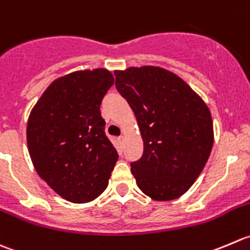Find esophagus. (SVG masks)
Returning a JSON list of instances; mask_svg holds the SVG:
<instances>
[{"instance_id": "esophagus-1", "label": "esophagus", "mask_w": 250, "mask_h": 250, "mask_svg": "<svg viewBox=\"0 0 250 250\" xmlns=\"http://www.w3.org/2000/svg\"><path fill=\"white\" fill-rule=\"evenodd\" d=\"M118 142L120 143V145H124V142H125V137L124 136H120V137H118Z\"/></svg>"}]
</instances>
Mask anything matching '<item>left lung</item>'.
<instances>
[{"label":"left lung","mask_w":250,"mask_h":250,"mask_svg":"<svg viewBox=\"0 0 250 250\" xmlns=\"http://www.w3.org/2000/svg\"><path fill=\"white\" fill-rule=\"evenodd\" d=\"M115 87L135 113L143 140L131 163L138 188L154 201L186 193L206 167L214 143L209 108L176 74L159 66L115 71Z\"/></svg>","instance_id":"obj_1"}]
</instances>
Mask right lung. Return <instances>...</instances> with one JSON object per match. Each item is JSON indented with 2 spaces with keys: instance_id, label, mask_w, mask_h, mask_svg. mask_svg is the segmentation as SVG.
<instances>
[{
  "instance_id": "1",
  "label": "right lung",
  "mask_w": 250,
  "mask_h": 250,
  "mask_svg": "<svg viewBox=\"0 0 250 250\" xmlns=\"http://www.w3.org/2000/svg\"><path fill=\"white\" fill-rule=\"evenodd\" d=\"M113 83L105 69L74 71L47 87L29 117L26 141L34 167L71 203L102 194L119 157L100 110Z\"/></svg>"
}]
</instances>
